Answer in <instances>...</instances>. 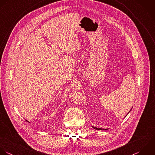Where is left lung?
I'll return each instance as SVG.
<instances>
[{"instance_id": "1", "label": "left lung", "mask_w": 155, "mask_h": 155, "mask_svg": "<svg viewBox=\"0 0 155 155\" xmlns=\"http://www.w3.org/2000/svg\"><path fill=\"white\" fill-rule=\"evenodd\" d=\"M132 109H130V110L129 112V113L131 111ZM129 113H128V114H129ZM128 114L126 115V116L128 115ZM92 128H94V129H95V130H108V129H101V128H97V127H94V126H92Z\"/></svg>"}]
</instances>
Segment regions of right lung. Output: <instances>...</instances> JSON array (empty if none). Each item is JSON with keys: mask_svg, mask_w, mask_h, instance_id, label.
I'll return each instance as SVG.
<instances>
[{"mask_svg": "<svg viewBox=\"0 0 155 155\" xmlns=\"http://www.w3.org/2000/svg\"><path fill=\"white\" fill-rule=\"evenodd\" d=\"M26 121H28V122H29V121H28V120H26Z\"/></svg>", "mask_w": 155, "mask_h": 155, "instance_id": "1", "label": "right lung"}]
</instances>
